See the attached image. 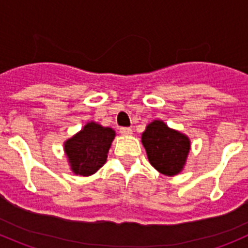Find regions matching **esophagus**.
<instances>
[{"label":"esophagus","instance_id":"obj_1","mask_svg":"<svg viewBox=\"0 0 248 248\" xmlns=\"http://www.w3.org/2000/svg\"><path fill=\"white\" fill-rule=\"evenodd\" d=\"M120 133L123 135H131L133 134V130L130 128H120Z\"/></svg>","mask_w":248,"mask_h":248}]
</instances>
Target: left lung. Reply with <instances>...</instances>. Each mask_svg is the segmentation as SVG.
<instances>
[{
    "label": "left lung",
    "mask_w": 248,
    "mask_h": 248,
    "mask_svg": "<svg viewBox=\"0 0 248 248\" xmlns=\"http://www.w3.org/2000/svg\"><path fill=\"white\" fill-rule=\"evenodd\" d=\"M149 163L160 174L175 176L186 165L191 141L189 137L175 129L169 128L163 120H153L141 134Z\"/></svg>",
    "instance_id": "obj_1"
}]
</instances>
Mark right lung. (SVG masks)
Masks as SVG:
<instances>
[{
  "label": "right lung",
  "instance_id": "1",
  "mask_svg": "<svg viewBox=\"0 0 248 248\" xmlns=\"http://www.w3.org/2000/svg\"><path fill=\"white\" fill-rule=\"evenodd\" d=\"M115 130L95 122H88L63 144L73 174L91 176L107 163Z\"/></svg>",
  "mask_w": 248,
  "mask_h": 248
}]
</instances>
